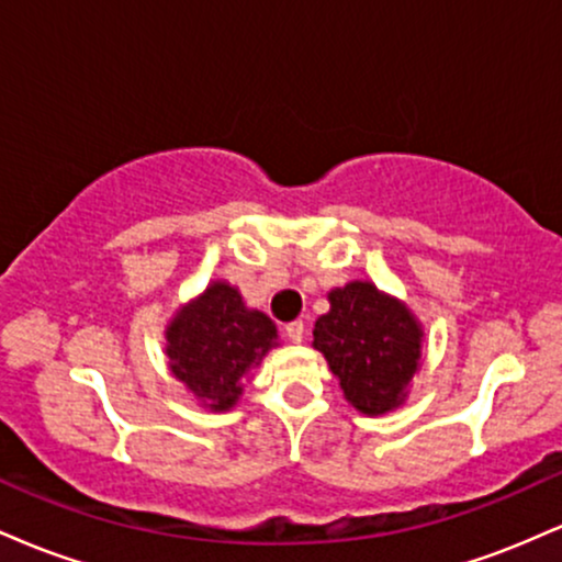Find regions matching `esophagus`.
<instances>
[{"label": "esophagus", "instance_id": "1", "mask_svg": "<svg viewBox=\"0 0 562 562\" xmlns=\"http://www.w3.org/2000/svg\"><path fill=\"white\" fill-rule=\"evenodd\" d=\"M303 330H306V325H303L301 319H293V322H288V325H285L288 340H293V344H301V340H303Z\"/></svg>", "mask_w": 562, "mask_h": 562}]
</instances>
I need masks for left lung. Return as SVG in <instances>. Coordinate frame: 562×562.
<instances>
[{"label": "left lung", "instance_id": "1", "mask_svg": "<svg viewBox=\"0 0 562 562\" xmlns=\"http://www.w3.org/2000/svg\"><path fill=\"white\" fill-rule=\"evenodd\" d=\"M420 327L398 301L370 282L330 293V312L314 325V348L325 353L346 398L364 415L402 404L420 367Z\"/></svg>", "mask_w": 562, "mask_h": 562}]
</instances>
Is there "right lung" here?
<instances>
[{"label": "right lung", "instance_id": "obj_1", "mask_svg": "<svg viewBox=\"0 0 562 562\" xmlns=\"http://www.w3.org/2000/svg\"><path fill=\"white\" fill-rule=\"evenodd\" d=\"M274 338L267 314L245 308L227 282H214L171 322L166 353L173 375L198 398L211 409H229L243 393V375L261 362Z\"/></svg>", "mask_w": 562, "mask_h": 562}]
</instances>
